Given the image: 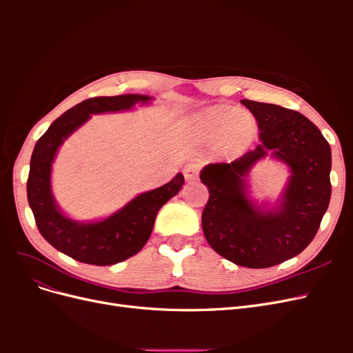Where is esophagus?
<instances>
[{"mask_svg":"<svg viewBox=\"0 0 353 353\" xmlns=\"http://www.w3.org/2000/svg\"><path fill=\"white\" fill-rule=\"evenodd\" d=\"M183 172H184V176H185L187 181H194V179H197V178H199V174H200V163L193 162V163L185 165Z\"/></svg>","mask_w":353,"mask_h":353,"instance_id":"obj_1","label":"esophagus"}]
</instances>
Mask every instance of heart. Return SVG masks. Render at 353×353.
Segmentation results:
<instances>
[{
    "mask_svg": "<svg viewBox=\"0 0 353 353\" xmlns=\"http://www.w3.org/2000/svg\"><path fill=\"white\" fill-rule=\"evenodd\" d=\"M205 123L213 134H223L227 144L237 150L249 147L258 131L254 117L249 112L236 110L230 105L209 110L205 116Z\"/></svg>",
    "mask_w": 353,
    "mask_h": 353,
    "instance_id": "heart-1",
    "label": "heart"
}]
</instances>
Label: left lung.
I'll list each match as a JSON object with an SVG mask.
<instances>
[{
  "label": "left lung",
  "instance_id": "obj_1",
  "mask_svg": "<svg viewBox=\"0 0 353 353\" xmlns=\"http://www.w3.org/2000/svg\"><path fill=\"white\" fill-rule=\"evenodd\" d=\"M259 128L261 144L231 163H210L200 179L209 190L203 234L222 258L245 268H270L303 252L315 237L331 197V148L318 128L296 110L241 100ZM272 151L292 176L279 211L263 214L245 197L242 176Z\"/></svg>",
  "mask_w": 353,
  "mask_h": 353
}]
</instances>
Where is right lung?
<instances>
[{"label":"right lung","mask_w":353,"mask_h":353,"mask_svg":"<svg viewBox=\"0 0 353 353\" xmlns=\"http://www.w3.org/2000/svg\"><path fill=\"white\" fill-rule=\"evenodd\" d=\"M148 100L150 97L147 95L137 94L83 100L52 122L35 144L26 184L29 206L41 236L52 248L74 261L105 266L137 254L150 237L159 209L183 188L184 176L178 174L168 184L140 194L113 216L95 223H78L68 219L52 200L50 172L60 144L90 114L126 110L138 101L147 103Z\"/></svg>","instance_id":"right-lung-1"}]
</instances>
